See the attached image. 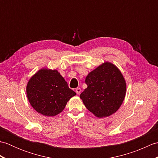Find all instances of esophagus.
Returning <instances> with one entry per match:
<instances>
[{
    "instance_id": "obj_1",
    "label": "esophagus",
    "mask_w": 158,
    "mask_h": 158,
    "mask_svg": "<svg viewBox=\"0 0 158 158\" xmlns=\"http://www.w3.org/2000/svg\"><path fill=\"white\" fill-rule=\"evenodd\" d=\"M80 92H81V88H76V93L77 94H79Z\"/></svg>"
}]
</instances>
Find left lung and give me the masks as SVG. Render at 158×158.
Here are the masks:
<instances>
[{"label": "left lung", "mask_w": 158, "mask_h": 158, "mask_svg": "<svg viewBox=\"0 0 158 158\" xmlns=\"http://www.w3.org/2000/svg\"><path fill=\"white\" fill-rule=\"evenodd\" d=\"M88 88L81 94L85 107L98 117H108L119 109L126 92L122 73L110 62H105L85 78Z\"/></svg>", "instance_id": "8db88e82"}]
</instances>
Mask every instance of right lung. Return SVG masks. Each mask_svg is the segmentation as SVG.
<instances>
[{"instance_id": "1", "label": "right lung", "mask_w": 158, "mask_h": 158, "mask_svg": "<svg viewBox=\"0 0 158 158\" xmlns=\"http://www.w3.org/2000/svg\"><path fill=\"white\" fill-rule=\"evenodd\" d=\"M26 94L31 106L45 116H55L76 93L56 70L42 69L28 82Z\"/></svg>"}]
</instances>
